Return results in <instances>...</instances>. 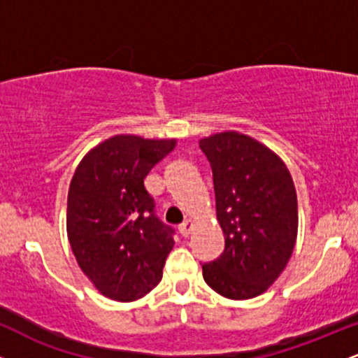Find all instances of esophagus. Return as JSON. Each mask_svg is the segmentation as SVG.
<instances>
[{"label": "esophagus", "instance_id": "34e87169", "mask_svg": "<svg viewBox=\"0 0 358 358\" xmlns=\"http://www.w3.org/2000/svg\"><path fill=\"white\" fill-rule=\"evenodd\" d=\"M193 227H195V224H193L192 220H185L183 224L178 227V231H180V234H182L183 237H188V236H190V234H192Z\"/></svg>", "mask_w": 358, "mask_h": 358}]
</instances>
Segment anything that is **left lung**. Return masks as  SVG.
Masks as SVG:
<instances>
[{"instance_id":"8db88e82","label":"left lung","mask_w":358,"mask_h":358,"mask_svg":"<svg viewBox=\"0 0 358 358\" xmlns=\"http://www.w3.org/2000/svg\"><path fill=\"white\" fill-rule=\"evenodd\" d=\"M210 162L225 249L202 266L203 279L229 299L268 291L286 268L298 236L296 188L285 162L257 139L224 131L200 139Z\"/></svg>"}]
</instances>
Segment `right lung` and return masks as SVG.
<instances>
[{
  "instance_id": "1",
  "label": "right lung",
  "mask_w": 358,
  "mask_h": 358,
  "mask_svg": "<svg viewBox=\"0 0 358 358\" xmlns=\"http://www.w3.org/2000/svg\"><path fill=\"white\" fill-rule=\"evenodd\" d=\"M176 139L116 134L82 158L67 196L77 264L106 298L134 301L162 281L173 229L155 215L145 178Z\"/></svg>"
}]
</instances>
